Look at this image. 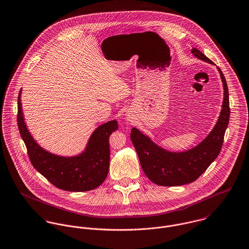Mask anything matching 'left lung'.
Listing matches in <instances>:
<instances>
[{"label": "left lung", "mask_w": 249, "mask_h": 249, "mask_svg": "<svg viewBox=\"0 0 249 249\" xmlns=\"http://www.w3.org/2000/svg\"><path fill=\"white\" fill-rule=\"evenodd\" d=\"M191 53L198 59L214 65L199 49L192 48ZM217 68L225 90L223 107L214 128L198 145L186 151L171 152L159 146L138 128L133 127L131 129L130 138L142 168L146 177L154 183L162 186L190 183L197 180L218 157L229 123L230 108L226 78L220 68Z\"/></svg>", "instance_id": "8db88e82"}]
</instances>
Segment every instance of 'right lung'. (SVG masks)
<instances>
[{
	"label": "right lung",
	"mask_w": 249,
	"mask_h": 249,
	"mask_svg": "<svg viewBox=\"0 0 249 249\" xmlns=\"http://www.w3.org/2000/svg\"><path fill=\"white\" fill-rule=\"evenodd\" d=\"M21 95L22 90L18 97V126L35 169L56 187L67 191H89L101 185L109 169L108 139L118 129L117 121H109L97 127L81 154L73 157L58 156L41 147L28 131L24 123Z\"/></svg>",
	"instance_id": "right-lung-1"
}]
</instances>
